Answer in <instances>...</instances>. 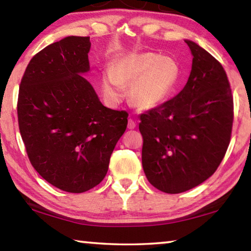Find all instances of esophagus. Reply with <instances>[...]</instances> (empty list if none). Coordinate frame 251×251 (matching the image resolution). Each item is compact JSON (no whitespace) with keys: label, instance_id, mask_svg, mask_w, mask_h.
<instances>
[{"label":"esophagus","instance_id":"34e87169","mask_svg":"<svg viewBox=\"0 0 251 251\" xmlns=\"http://www.w3.org/2000/svg\"><path fill=\"white\" fill-rule=\"evenodd\" d=\"M127 127H128L129 129H134L135 127H136V123L131 120V118H129L128 120V124H127Z\"/></svg>","mask_w":251,"mask_h":251}]
</instances>
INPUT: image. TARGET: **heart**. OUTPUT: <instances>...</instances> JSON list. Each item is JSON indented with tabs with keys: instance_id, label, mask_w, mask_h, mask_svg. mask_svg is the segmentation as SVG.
<instances>
[{
	"instance_id": "1",
	"label": "heart",
	"mask_w": 251,
	"mask_h": 251,
	"mask_svg": "<svg viewBox=\"0 0 251 251\" xmlns=\"http://www.w3.org/2000/svg\"><path fill=\"white\" fill-rule=\"evenodd\" d=\"M180 69L175 59L147 52L129 54L107 67L101 75V91L107 103L120 104L129 85L131 104L139 109H151L165 103L175 90Z\"/></svg>"
}]
</instances>
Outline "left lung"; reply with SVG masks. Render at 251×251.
<instances>
[{"label":"left lung","mask_w":251,"mask_h":251,"mask_svg":"<svg viewBox=\"0 0 251 251\" xmlns=\"http://www.w3.org/2000/svg\"><path fill=\"white\" fill-rule=\"evenodd\" d=\"M192 71L180 93L141 115L142 164L148 181L167 194L184 193L208 179L230 142L233 100L222 64L185 40Z\"/></svg>","instance_id":"left-lung-1"}]
</instances>
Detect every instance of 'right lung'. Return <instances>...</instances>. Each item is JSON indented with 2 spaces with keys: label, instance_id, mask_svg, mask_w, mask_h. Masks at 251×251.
I'll use <instances>...</instances> for the list:
<instances>
[{
  "label": "right lung",
  "instance_id": "add662e5",
  "mask_svg": "<svg viewBox=\"0 0 251 251\" xmlns=\"http://www.w3.org/2000/svg\"><path fill=\"white\" fill-rule=\"evenodd\" d=\"M90 37L67 36L37 53L21 80V136L35 171L57 188L84 193L104 179L128 114L100 103L92 84Z\"/></svg>",
  "mask_w": 251,
  "mask_h": 251
}]
</instances>
